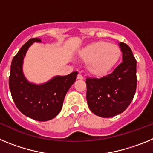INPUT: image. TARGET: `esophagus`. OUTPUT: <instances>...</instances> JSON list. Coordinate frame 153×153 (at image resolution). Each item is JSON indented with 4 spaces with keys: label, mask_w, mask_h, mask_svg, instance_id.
<instances>
[{
    "label": "esophagus",
    "mask_w": 153,
    "mask_h": 153,
    "mask_svg": "<svg viewBox=\"0 0 153 153\" xmlns=\"http://www.w3.org/2000/svg\"><path fill=\"white\" fill-rule=\"evenodd\" d=\"M77 79H83V75H82V74H78V75H77Z\"/></svg>",
    "instance_id": "34e87169"
}]
</instances>
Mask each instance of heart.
Returning <instances> with one entry per match:
<instances>
[{
	"label": "heart",
	"mask_w": 153,
	"mask_h": 153,
	"mask_svg": "<svg viewBox=\"0 0 153 153\" xmlns=\"http://www.w3.org/2000/svg\"><path fill=\"white\" fill-rule=\"evenodd\" d=\"M86 62V69L95 76H103L117 65L121 56V49L107 41H97L85 47L79 53Z\"/></svg>",
	"instance_id": "heart-1"
}]
</instances>
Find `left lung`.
Returning <instances> with one entry per match:
<instances>
[{"instance_id": "obj_1", "label": "left lung", "mask_w": 153, "mask_h": 153, "mask_svg": "<svg viewBox=\"0 0 153 153\" xmlns=\"http://www.w3.org/2000/svg\"><path fill=\"white\" fill-rule=\"evenodd\" d=\"M123 62L106 76L86 78V100L97 116L109 118L123 113L129 106L136 93V60L132 50L120 42Z\"/></svg>"}]
</instances>
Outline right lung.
I'll return each instance as SVG.
<instances>
[{
  "label": "right lung",
  "instance_id": "add662e5",
  "mask_svg": "<svg viewBox=\"0 0 153 153\" xmlns=\"http://www.w3.org/2000/svg\"><path fill=\"white\" fill-rule=\"evenodd\" d=\"M40 41L38 38L30 39L13 56L9 87L13 102L23 114L37 121H47L60 113L65 96L76 81L78 73L57 76L41 85L27 82L23 74V60L30 46L33 42Z\"/></svg>",
  "mask_w": 153,
  "mask_h": 153
}]
</instances>
